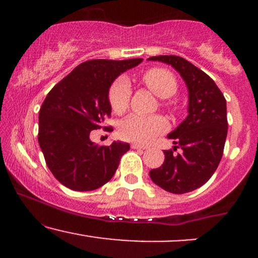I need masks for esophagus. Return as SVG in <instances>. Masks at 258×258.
I'll use <instances>...</instances> for the list:
<instances>
[{"label": "esophagus", "mask_w": 258, "mask_h": 258, "mask_svg": "<svg viewBox=\"0 0 258 258\" xmlns=\"http://www.w3.org/2000/svg\"><path fill=\"white\" fill-rule=\"evenodd\" d=\"M131 148H132V149H143V150L147 149L146 146H141V144H136V143H133Z\"/></svg>", "instance_id": "esophagus-1"}]
</instances>
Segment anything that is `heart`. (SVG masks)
Segmentation results:
<instances>
[{
  "instance_id": "1",
  "label": "heart",
  "mask_w": 258,
  "mask_h": 258,
  "mask_svg": "<svg viewBox=\"0 0 258 258\" xmlns=\"http://www.w3.org/2000/svg\"><path fill=\"white\" fill-rule=\"evenodd\" d=\"M143 84L153 93L161 98H168L177 90V80L171 72L162 68H152L142 76ZM131 97V86L125 78H119L112 82L109 90V104L111 110L122 114L128 108ZM168 130V122L162 116H139L131 115L121 122L119 133L123 139L139 144H147L156 136Z\"/></svg>"
}]
</instances>
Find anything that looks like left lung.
Listing matches in <instances>:
<instances>
[{
    "mask_svg": "<svg viewBox=\"0 0 258 258\" xmlns=\"http://www.w3.org/2000/svg\"><path fill=\"white\" fill-rule=\"evenodd\" d=\"M149 60L172 65L189 91L188 116L168 135L176 146L165 150L164 164L150 171V178L170 193H189L205 184L220 165L228 132L226 98L214 80L184 58L158 55ZM178 147L182 152L174 154Z\"/></svg>",
    "mask_w": 258,
    "mask_h": 258,
    "instance_id": "8db88e82",
    "label": "left lung"
}]
</instances>
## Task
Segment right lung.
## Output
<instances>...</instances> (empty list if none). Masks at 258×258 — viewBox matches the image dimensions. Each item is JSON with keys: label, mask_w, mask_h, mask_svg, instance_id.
<instances>
[{"label": "right lung", "mask_w": 258, "mask_h": 258, "mask_svg": "<svg viewBox=\"0 0 258 258\" xmlns=\"http://www.w3.org/2000/svg\"><path fill=\"white\" fill-rule=\"evenodd\" d=\"M143 59H92L81 63L47 94L38 112V143L53 176L76 191L98 189L111 179L127 143L98 146L92 130L110 117L109 87ZM110 130V128H108Z\"/></svg>", "instance_id": "obj_1"}]
</instances>
